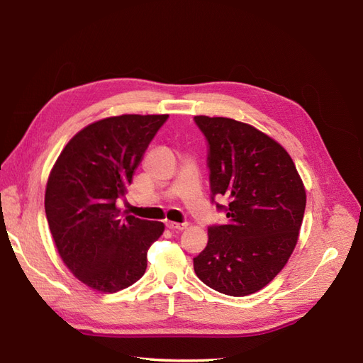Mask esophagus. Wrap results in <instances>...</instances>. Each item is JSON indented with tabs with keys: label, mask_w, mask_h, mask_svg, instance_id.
I'll return each instance as SVG.
<instances>
[{
	"label": "esophagus",
	"mask_w": 363,
	"mask_h": 363,
	"mask_svg": "<svg viewBox=\"0 0 363 363\" xmlns=\"http://www.w3.org/2000/svg\"><path fill=\"white\" fill-rule=\"evenodd\" d=\"M166 228H169L171 231H183V229L188 228V223H174V222H166Z\"/></svg>",
	"instance_id": "esophagus-1"
}]
</instances>
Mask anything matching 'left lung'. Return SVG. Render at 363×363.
Returning <instances> with one entry per match:
<instances>
[{
	"instance_id": "8db88e82",
	"label": "left lung",
	"mask_w": 363,
	"mask_h": 363,
	"mask_svg": "<svg viewBox=\"0 0 363 363\" xmlns=\"http://www.w3.org/2000/svg\"><path fill=\"white\" fill-rule=\"evenodd\" d=\"M208 140L211 200L223 196L228 223L208 228L196 259L197 277L234 297L257 293L284 269L305 214L306 192L289 154L246 123L197 115Z\"/></svg>"
}]
</instances>
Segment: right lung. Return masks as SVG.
Here are the masks:
<instances>
[{
	"label": "right lung",
	"mask_w": 363,
	"mask_h": 363,
	"mask_svg": "<svg viewBox=\"0 0 363 363\" xmlns=\"http://www.w3.org/2000/svg\"><path fill=\"white\" fill-rule=\"evenodd\" d=\"M169 115L126 113L92 123L70 138L52 167L44 209L69 271L100 293L135 284L162 222L120 217L137 166Z\"/></svg>",
	"instance_id": "add662e5"
}]
</instances>
